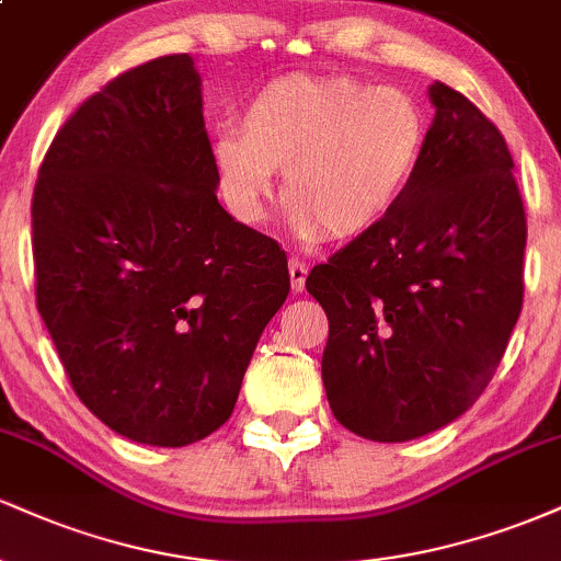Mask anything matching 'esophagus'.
I'll use <instances>...</instances> for the list:
<instances>
[{
    "label": "esophagus",
    "mask_w": 561,
    "mask_h": 561,
    "mask_svg": "<svg viewBox=\"0 0 561 561\" xmlns=\"http://www.w3.org/2000/svg\"><path fill=\"white\" fill-rule=\"evenodd\" d=\"M306 276H308V266L298 259L289 261V285H293V293H302L306 289Z\"/></svg>",
    "instance_id": "obj_1"
}]
</instances>
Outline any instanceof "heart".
<instances>
[{
	"instance_id": "1",
	"label": "heart",
	"mask_w": 561,
	"mask_h": 561,
	"mask_svg": "<svg viewBox=\"0 0 561 561\" xmlns=\"http://www.w3.org/2000/svg\"><path fill=\"white\" fill-rule=\"evenodd\" d=\"M427 113L414 94L356 76L285 73L253 92L240 128L214 137L218 190L229 214L259 224L282 197L306 240H353L398 208L424 158Z\"/></svg>"
}]
</instances>
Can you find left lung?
Wrapping results in <instances>:
<instances>
[{"instance_id":"1","label":"left lung","mask_w":561,"mask_h":561,"mask_svg":"<svg viewBox=\"0 0 561 561\" xmlns=\"http://www.w3.org/2000/svg\"><path fill=\"white\" fill-rule=\"evenodd\" d=\"M398 208L311 268L330 319L321 379L351 433L403 443L454 422L488 388L523 311L527 221L491 118L446 83Z\"/></svg>"}]
</instances>
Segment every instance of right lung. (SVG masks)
<instances>
[{
	"label": "right lung",
	"instance_id": "right-lung-1",
	"mask_svg": "<svg viewBox=\"0 0 561 561\" xmlns=\"http://www.w3.org/2000/svg\"><path fill=\"white\" fill-rule=\"evenodd\" d=\"M216 186L190 55L107 81L38 169L36 308L81 403L145 446H190L229 420L289 293L285 250Z\"/></svg>",
	"mask_w": 561,
	"mask_h": 561
}]
</instances>
